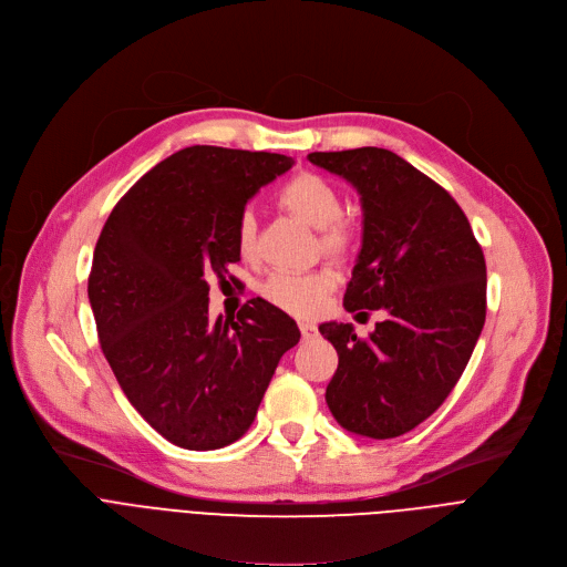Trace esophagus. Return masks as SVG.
Returning a JSON list of instances; mask_svg holds the SVG:
<instances>
[{
    "instance_id": "obj_1",
    "label": "esophagus",
    "mask_w": 567,
    "mask_h": 567,
    "mask_svg": "<svg viewBox=\"0 0 567 567\" xmlns=\"http://www.w3.org/2000/svg\"><path fill=\"white\" fill-rule=\"evenodd\" d=\"M299 331H301L303 340H309V338H316V336H318V327H316L313 322H309V320H301V322H299Z\"/></svg>"
}]
</instances>
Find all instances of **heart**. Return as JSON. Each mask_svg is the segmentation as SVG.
I'll return each instance as SVG.
<instances>
[{"label":"heart","mask_w":567,"mask_h":567,"mask_svg":"<svg viewBox=\"0 0 567 567\" xmlns=\"http://www.w3.org/2000/svg\"><path fill=\"white\" fill-rule=\"evenodd\" d=\"M279 204L307 223L320 229V247L331 258H344L357 245L354 227L342 220V197L340 193L318 174L303 172L286 182L277 193ZM236 247L249 258L256 251V217L251 210H243L236 223ZM331 277L327 272H277L272 275L260 292L275 307L311 318L322 311L324 299L331 290Z\"/></svg>","instance_id":"obj_1"}]
</instances>
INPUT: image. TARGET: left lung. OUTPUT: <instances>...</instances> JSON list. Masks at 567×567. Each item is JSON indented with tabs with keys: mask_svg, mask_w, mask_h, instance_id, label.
<instances>
[{
	"mask_svg": "<svg viewBox=\"0 0 567 567\" xmlns=\"http://www.w3.org/2000/svg\"><path fill=\"white\" fill-rule=\"evenodd\" d=\"M309 161L361 195L363 243L344 309L385 311L368 338L352 324H320L338 352L324 398L342 429L398 439L447 400L482 336L484 251L454 197L395 152H313Z\"/></svg>",
	"mask_w": 567,
	"mask_h": 567,
	"instance_id": "1",
	"label": "left lung"
}]
</instances>
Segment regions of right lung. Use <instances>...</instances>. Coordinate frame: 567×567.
Instances as JSON below:
<instances>
[{"instance_id":"1","label":"right lung","mask_w":567,"mask_h":567,"mask_svg":"<svg viewBox=\"0 0 567 567\" xmlns=\"http://www.w3.org/2000/svg\"><path fill=\"white\" fill-rule=\"evenodd\" d=\"M292 158L195 145L167 156L111 210L89 299L102 352L132 406L172 445L206 452L251 426L299 329L254 297L208 318V277L238 264L236 223Z\"/></svg>"}]
</instances>
